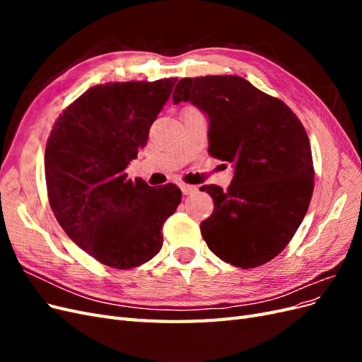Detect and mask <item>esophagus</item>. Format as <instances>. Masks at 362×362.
Instances as JSON below:
<instances>
[{
	"label": "esophagus",
	"mask_w": 362,
	"mask_h": 362,
	"mask_svg": "<svg viewBox=\"0 0 362 362\" xmlns=\"http://www.w3.org/2000/svg\"><path fill=\"white\" fill-rule=\"evenodd\" d=\"M180 189H181V192H182V194H193V193H196L198 192V187H196V185H190V184H180Z\"/></svg>",
	"instance_id": "1"
}]
</instances>
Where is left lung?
<instances>
[{
	"instance_id": "1",
	"label": "left lung",
	"mask_w": 362,
	"mask_h": 362,
	"mask_svg": "<svg viewBox=\"0 0 362 362\" xmlns=\"http://www.w3.org/2000/svg\"><path fill=\"white\" fill-rule=\"evenodd\" d=\"M173 104L192 103L208 116V154L233 163L223 190L202 185L214 211L201 223L206 246L225 262L254 269L288 245L314 190L310 139L287 104L237 75L182 78Z\"/></svg>"
}]
</instances>
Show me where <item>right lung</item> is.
I'll return each mask as SVG.
<instances>
[{"label": "right lung", "mask_w": 362, "mask_h": 362, "mask_svg": "<svg viewBox=\"0 0 362 362\" xmlns=\"http://www.w3.org/2000/svg\"><path fill=\"white\" fill-rule=\"evenodd\" d=\"M175 83L93 86L63 110L48 137L52 213L74 243L108 267L133 269L154 258L163 246L161 228L181 202L175 184L154 189L125 173Z\"/></svg>", "instance_id": "right-lung-1"}]
</instances>
